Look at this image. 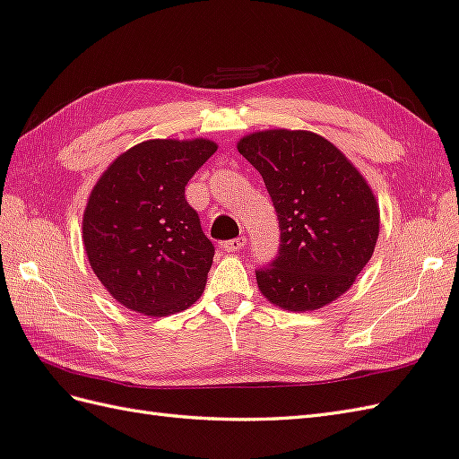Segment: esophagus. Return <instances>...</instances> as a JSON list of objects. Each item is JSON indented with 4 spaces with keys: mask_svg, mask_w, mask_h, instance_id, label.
<instances>
[{
    "mask_svg": "<svg viewBox=\"0 0 459 459\" xmlns=\"http://www.w3.org/2000/svg\"><path fill=\"white\" fill-rule=\"evenodd\" d=\"M246 246V238L244 237H238V238H232V240H227L225 244H222V248H225L227 252H240Z\"/></svg>",
    "mask_w": 459,
    "mask_h": 459,
    "instance_id": "esophagus-1",
    "label": "esophagus"
}]
</instances>
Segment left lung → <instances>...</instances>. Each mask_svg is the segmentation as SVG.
<instances>
[{
  "label": "left lung",
  "instance_id": "1",
  "mask_svg": "<svg viewBox=\"0 0 459 459\" xmlns=\"http://www.w3.org/2000/svg\"><path fill=\"white\" fill-rule=\"evenodd\" d=\"M237 149L262 174L279 219V254L255 272L262 295L289 312L337 300L378 240L372 187L332 141L307 129L254 132Z\"/></svg>",
  "mask_w": 459,
  "mask_h": 459
}]
</instances>
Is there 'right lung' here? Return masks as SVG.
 <instances>
[{
    "label": "right lung",
    "mask_w": 459,
    "mask_h": 459,
    "mask_svg": "<svg viewBox=\"0 0 459 459\" xmlns=\"http://www.w3.org/2000/svg\"><path fill=\"white\" fill-rule=\"evenodd\" d=\"M211 139H149L112 160L83 213L92 272L122 307L169 316L202 297L215 248L184 187L213 155Z\"/></svg>",
    "instance_id": "add662e5"
}]
</instances>
